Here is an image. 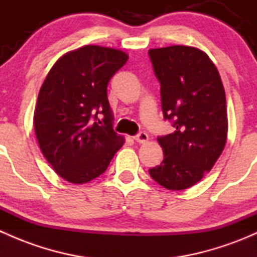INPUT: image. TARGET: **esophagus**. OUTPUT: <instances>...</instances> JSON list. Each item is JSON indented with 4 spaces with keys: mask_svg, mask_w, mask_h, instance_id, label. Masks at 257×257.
Segmentation results:
<instances>
[{
    "mask_svg": "<svg viewBox=\"0 0 257 257\" xmlns=\"http://www.w3.org/2000/svg\"><path fill=\"white\" fill-rule=\"evenodd\" d=\"M148 139H149V137H148V134L145 133V132H141V133H138L136 137H134V141L139 144L147 143Z\"/></svg>",
    "mask_w": 257,
    "mask_h": 257,
    "instance_id": "obj_1",
    "label": "esophagus"
}]
</instances>
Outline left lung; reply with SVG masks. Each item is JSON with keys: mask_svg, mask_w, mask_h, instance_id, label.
<instances>
[{"mask_svg": "<svg viewBox=\"0 0 257 257\" xmlns=\"http://www.w3.org/2000/svg\"><path fill=\"white\" fill-rule=\"evenodd\" d=\"M148 53L160 83L163 115L175 128L174 133L158 137L164 159L149 174L169 190H184L200 181L224 150V85L215 64L200 49L170 46Z\"/></svg>", "mask_w": 257, "mask_h": 257, "instance_id": "1", "label": "left lung"}]
</instances>
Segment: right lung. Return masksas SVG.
I'll list each match as a JSON object with an SVG mask.
<instances>
[{
  "instance_id": "obj_1",
  "label": "right lung",
  "mask_w": 257,
  "mask_h": 257,
  "mask_svg": "<svg viewBox=\"0 0 257 257\" xmlns=\"http://www.w3.org/2000/svg\"><path fill=\"white\" fill-rule=\"evenodd\" d=\"M126 61L119 49L84 46L62 56L41 87L36 137L54 172L69 183L99 177L124 144L113 131L107 87Z\"/></svg>"
}]
</instances>
